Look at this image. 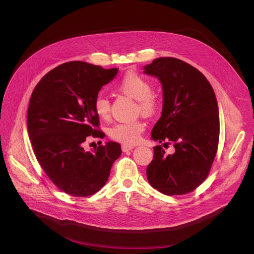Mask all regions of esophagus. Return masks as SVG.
Here are the masks:
<instances>
[{
    "label": "esophagus",
    "instance_id": "esophagus-1",
    "mask_svg": "<svg viewBox=\"0 0 254 254\" xmlns=\"http://www.w3.org/2000/svg\"><path fill=\"white\" fill-rule=\"evenodd\" d=\"M133 149V146H131V145H127V144H124V145H122V150H123V152H128V151H130V150H132Z\"/></svg>",
    "mask_w": 254,
    "mask_h": 254
}]
</instances>
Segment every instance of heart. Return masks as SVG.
Segmentation results:
<instances>
[{
	"mask_svg": "<svg viewBox=\"0 0 254 254\" xmlns=\"http://www.w3.org/2000/svg\"><path fill=\"white\" fill-rule=\"evenodd\" d=\"M119 90L123 93L137 101V110L145 117H153L158 109V102L152 95L150 83L135 73H127L119 84ZM94 111L101 120H108L110 115V103L102 95L94 101ZM145 130V125L141 121L118 124L109 129V135L114 141L124 144H134L140 139Z\"/></svg>",
	"mask_w": 254,
	"mask_h": 254,
	"instance_id": "heart-1",
	"label": "heart"
}]
</instances>
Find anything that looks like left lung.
<instances>
[{"label":"left lung","instance_id":"obj_1","mask_svg":"<svg viewBox=\"0 0 254 254\" xmlns=\"http://www.w3.org/2000/svg\"><path fill=\"white\" fill-rule=\"evenodd\" d=\"M144 73L162 84L163 107L151 135L154 141L172 144L167 155L154 147L147 167L151 186L166 195L195 190L209 175L220 134L219 108L206 78L192 65L175 58H159L144 66Z\"/></svg>","mask_w":254,"mask_h":254}]
</instances>
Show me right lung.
<instances>
[{"label": "right lung", "instance_id": "add662e5", "mask_svg": "<svg viewBox=\"0 0 254 254\" xmlns=\"http://www.w3.org/2000/svg\"><path fill=\"white\" fill-rule=\"evenodd\" d=\"M85 62L64 63L34 88L27 111L28 135L38 163L56 187L73 196L94 194L106 183L119 143L84 150L88 136L101 137L94 101L102 86L118 75Z\"/></svg>", "mask_w": 254, "mask_h": 254}]
</instances>
